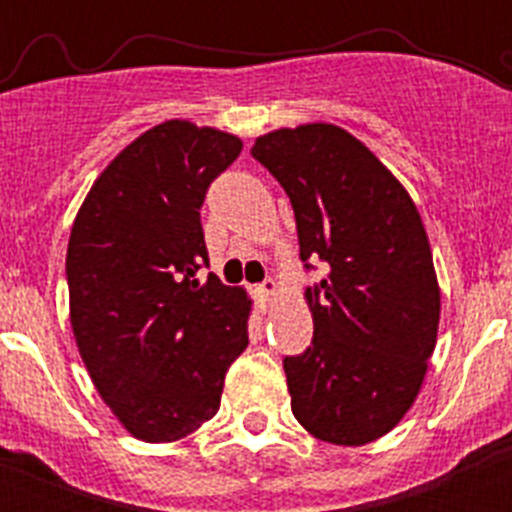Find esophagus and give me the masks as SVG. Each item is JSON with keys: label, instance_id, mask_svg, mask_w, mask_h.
<instances>
[{"label": "esophagus", "instance_id": "1", "mask_svg": "<svg viewBox=\"0 0 512 512\" xmlns=\"http://www.w3.org/2000/svg\"><path fill=\"white\" fill-rule=\"evenodd\" d=\"M275 294H277V282L275 280H265L262 285L255 287L257 302L265 304V307L272 302V299H275Z\"/></svg>", "mask_w": 512, "mask_h": 512}]
</instances>
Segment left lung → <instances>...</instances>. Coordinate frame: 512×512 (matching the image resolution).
<instances>
[{"label":"left lung","instance_id":"obj_1","mask_svg":"<svg viewBox=\"0 0 512 512\" xmlns=\"http://www.w3.org/2000/svg\"><path fill=\"white\" fill-rule=\"evenodd\" d=\"M252 156L289 195L299 257L329 265L304 292L312 347L285 359L292 414L319 441L364 446L414 406L436 349L426 227L396 175L334 123L277 128Z\"/></svg>","mask_w":512,"mask_h":512}]
</instances>
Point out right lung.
<instances>
[{
  "mask_svg": "<svg viewBox=\"0 0 512 512\" xmlns=\"http://www.w3.org/2000/svg\"><path fill=\"white\" fill-rule=\"evenodd\" d=\"M242 151L232 133L165 121L103 168L66 250L69 317L91 381L131 436L168 443L220 409L252 299L208 267L200 208Z\"/></svg>",
  "mask_w": 512,
  "mask_h": 512,
  "instance_id": "right-lung-1",
  "label": "right lung"
}]
</instances>
